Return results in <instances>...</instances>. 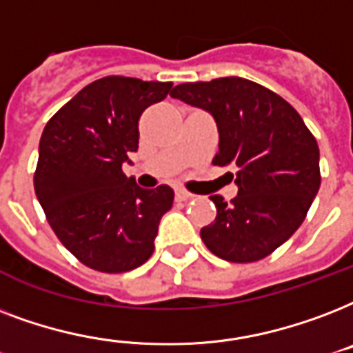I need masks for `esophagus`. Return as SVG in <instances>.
Segmentation results:
<instances>
[{
	"label": "esophagus",
	"mask_w": 353,
	"mask_h": 353,
	"mask_svg": "<svg viewBox=\"0 0 353 353\" xmlns=\"http://www.w3.org/2000/svg\"><path fill=\"white\" fill-rule=\"evenodd\" d=\"M191 196H193V195H191V193H188V191H184V190L174 191V199H176V201H180V202L190 201Z\"/></svg>",
	"instance_id": "1"
}]
</instances>
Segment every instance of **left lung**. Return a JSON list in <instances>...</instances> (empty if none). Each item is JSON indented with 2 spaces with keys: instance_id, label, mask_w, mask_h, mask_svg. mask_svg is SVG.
<instances>
[{
  "instance_id": "left-lung-1",
  "label": "left lung",
  "mask_w": 353,
  "mask_h": 353,
  "mask_svg": "<svg viewBox=\"0 0 353 353\" xmlns=\"http://www.w3.org/2000/svg\"><path fill=\"white\" fill-rule=\"evenodd\" d=\"M171 97L214 116V163L237 168V196H210L217 217L201 230L202 241L232 263L263 259L299 230L321 188L316 139L288 101L248 79L184 83Z\"/></svg>"
}]
</instances>
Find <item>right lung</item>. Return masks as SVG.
Returning <instances> with one entry per match:
<instances>
[{"instance_id":"1","label":"right lung","mask_w":353,"mask_h":353,"mask_svg":"<svg viewBox=\"0 0 353 353\" xmlns=\"http://www.w3.org/2000/svg\"><path fill=\"white\" fill-rule=\"evenodd\" d=\"M173 83L110 75L84 86L43 128L34 191L53 232L75 258L101 272H127L154 252V237L173 206L169 185L143 190L123 173L138 151L145 108Z\"/></svg>"}]
</instances>
